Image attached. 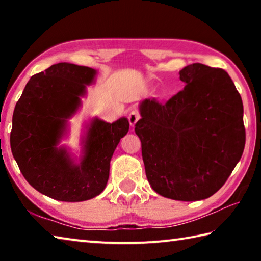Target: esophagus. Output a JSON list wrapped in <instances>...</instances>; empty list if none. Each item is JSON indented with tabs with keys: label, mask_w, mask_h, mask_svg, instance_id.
I'll use <instances>...</instances> for the list:
<instances>
[{
	"label": "esophagus",
	"mask_w": 261,
	"mask_h": 261,
	"mask_svg": "<svg viewBox=\"0 0 261 261\" xmlns=\"http://www.w3.org/2000/svg\"><path fill=\"white\" fill-rule=\"evenodd\" d=\"M139 118H140V115L138 112H137V110H131L129 116H127V120H129V123L131 126H135V124L138 122Z\"/></svg>",
	"instance_id": "1"
}]
</instances>
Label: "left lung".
<instances>
[{
	"instance_id": "1",
	"label": "left lung",
	"mask_w": 261,
	"mask_h": 261,
	"mask_svg": "<svg viewBox=\"0 0 261 261\" xmlns=\"http://www.w3.org/2000/svg\"><path fill=\"white\" fill-rule=\"evenodd\" d=\"M185 86L166 103L139 105L136 135L152 189L182 201L222 188L245 146L243 102L223 69L193 63L179 71Z\"/></svg>"
}]
</instances>
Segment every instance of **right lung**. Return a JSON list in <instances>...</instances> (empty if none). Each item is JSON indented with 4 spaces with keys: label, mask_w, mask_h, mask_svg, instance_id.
<instances>
[{
    "label": "right lung",
    "mask_w": 261,
    "mask_h": 261,
    "mask_svg": "<svg viewBox=\"0 0 261 261\" xmlns=\"http://www.w3.org/2000/svg\"><path fill=\"white\" fill-rule=\"evenodd\" d=\"M96 71L57 63L31 77L12 116L10 146L21 174L45 196L61 201H84L103 191L115 148L129 131V121L93 118L83 138V155L74 162L65 147H57L67 120L81 107L86 85Z\"/></svg>",
    "instance_id": "1"
}]
</instances>
